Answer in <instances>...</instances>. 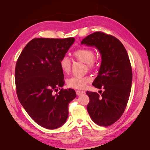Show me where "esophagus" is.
I'll use <instances>...</instances> for the list:
<instances>
[{
	"instance_id": "obj_1",
	"label": "esophagus",
	"mask_w": 150,
	"mask_h": 150,
	"mask_svg": "<svg viewBox=\"0 0 150 150\" xmlns=\"http://www.w3.org/2000/svg\"><path fill=\"white\" fill-rule=\"evenodd\" d=\"M76 92V94L78 95V96H80V95L84 93V91H79V90H77Z\"/></svg>"
}]
</instances>
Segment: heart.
Masks as SVG:
<instances>
[{
    "mask_svg": "<svg viewBox=\"0 0 150 150\" xmlns=\"http://www.w3.org/2000/svg\"><path fill=\"white\" fill-rule=\"evenodd\" d=\"M73 56L76 58V59L87 64L88 66L91 69H92L96 66V62H95L94 58V54L92 49L86 47L78 49L74 52ZM59 66L63 73H69L71 69V61L67 57L64 56L61 59ZM90 81L91 79L87 76H73L67 79V84L70 88L83 89Z\"/></svg>",
    "mask_w": 150,
    "mask_h": 150,
    "instance_id": "1",
    "label": "heart"
}]
</instances>
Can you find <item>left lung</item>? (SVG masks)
<instances>
[{
	"label": "left lung",
	"instance_id": "obj_1",
	"mask_svg": "<svg viewBox=\"0 0 150 150\" xmlns=\"http://www.w3.org/2000/svg\"><path fill=\"white\" fill-rule=\"evenodd\" d=\"M81 44L96 47L101 56L93 85L103 88L104 91L101 96L96 92H86L89 98L88 112L98 125L110 126L120 119L129 98L133 74L128 53L118 39L101 32L88 35Z\"/></svg>",
	"mask_w": 150,
	"mask_h": 150
}]
</instances>
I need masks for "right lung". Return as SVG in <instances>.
<instances>
[{
	"label": "right lung",
	"instance_id": "add662e5",
	"mask_svg": "<svg viewBox=\"0 0 150 150\" xmlns=\"http://www.w3.org/2000/svg\"><path fill=\"white\" fill-rule=\"evenodd\" d=\"M75 41L66 39L35 38L26 45L18 58L15 79L18 99L36 123L49 129L59 128L66 121L69 103L76 97L64 84L61 59ZM60 91L55 95L58 89Z\"/></svg>",
	"mask_w": 150,
	"mask_h": 150
}]
</instances>
